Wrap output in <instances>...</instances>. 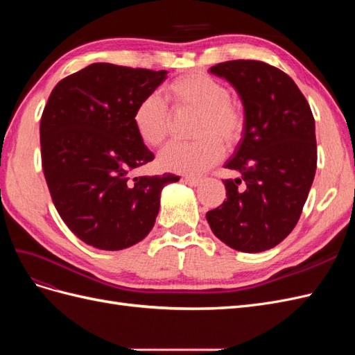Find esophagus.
Instances as JSON below:
<instances>
[{"label":"esophagus","instance_id":"1","mask_svg":"<svg viewBox=\"0 0 355 355\" xmlns=\"http://www.w3.org/2000/svg\"><path fill=\"white\" fill-rule=\"evenodd\" d=\"M201 178H194V176H187L185 178V182L189 185V187H197L201 184Z\"/></svg>","mask_w":355,"mask_h":355}]
</instances>
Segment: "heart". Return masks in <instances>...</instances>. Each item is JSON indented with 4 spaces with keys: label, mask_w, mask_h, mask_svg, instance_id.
Wrapping results in <instances>:
<instances>
[{
    "label": "heart",
    "mask_w": 355,
    "mask_h": 355,
    "mask_svg": "<svg viewBox=\"0 0 355 355\" xmlns=\"http://www.w3.org/2000/svg\"><path fill=\"white\" fill-rule=\"evenodd\" d=\"M166 101L176 114L197 112L188 144H170L158 155V166L171 173L198 175L223 157L225 148L237 145L245 130L243 105L230 98L227 85L202 72H188L171 81ZM133 127L142 144L157 148L163 144L171 125L167 105L157 94L139 101L133 111Z\"/></svg>",
    "instance_id": "b5f03b06"
}]
</instances>
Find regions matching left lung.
Instances as JSON below:
<instances>
[{"mask_svg":"<svg viewBox=\"0 0 355 355\" xmlns=\"http://www.w3.org/2000/svg\"><path fill=\"white\" fill-rule=\"evenodd\" d=\"M210 72L239 92L245 130L225 167L227 200L206 213L213 234L232 249L259 253L293 231L317 168L315 124L286 72L261 60H228Z\"/></svg>","mask_w":355,"mask_h":355,"instance_id":"obj_1","label":"left lung"}]
</instances>
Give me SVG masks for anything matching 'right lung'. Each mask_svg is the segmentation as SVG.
I'll return each instance as SVG.
<instances>
[{"mask_svg": "<svg viewBox=\"0 0 355 355\" xmlns=\"http://www.w3.org/2000/svg\"><path fill=\"white\" fill-rule=\"evenodd\" d=\"M166 71L93 63L53 89L41 115L42 170L67 227L85 244L123 250L144 240L161 189L179 176H135L154 159L137 137L133 111Z\"/></svg>", "mask_w": 355, "mask_h": 355, "instance_id": "right-lung-1", "label": "right lung"}]
</instances>
